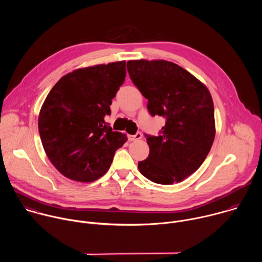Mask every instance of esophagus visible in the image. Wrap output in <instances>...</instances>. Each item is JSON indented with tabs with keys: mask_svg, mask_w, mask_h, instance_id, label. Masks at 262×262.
Instances as JSON below:
<instances>
[{
	"mask_svg": "<svg viewBox=\"0 0 262 262\" xmlns=\"http://www.w3.org/2000/svg\"><path fill=\"white\" fill-rule=\"evenodd\" d=\"M127 138H128L129 141H137V140H140V139L142 138V134H141V133H137V134L134 135V136L128 135Z\"/></svg>",
	"mask_w": 262,
	"mask_h": 262,
	"instance_id": "esophagus-1",
	"label": "esophagus"
}]
</instances>
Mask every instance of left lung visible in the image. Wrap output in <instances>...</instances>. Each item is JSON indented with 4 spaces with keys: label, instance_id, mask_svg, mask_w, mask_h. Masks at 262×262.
Listing matches in <instances>:
<instances>
[{
    "label": "left lung",
    "instance_id": "8db88e82",
    "mask_svg": "<svg viewBox=\"0 0 262 262\" xmlns=\"http://www.w3.org/2000/svg\"><path fill=\"white\" fill-rule=\"evenodd\" d=\"M130 80L147 98L151 116L166 118L160 135H145L149 156L139 162L142 175L159 184L179 182L199 169L214 140L211 95L199 80L165 60H130Z\"/></svg>",
    "mask_w": 262,
    "mask_h": 262
}]
</instances>
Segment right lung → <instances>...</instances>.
Listing matches in <instances>:
<instances>
[{"label": "right lung", "mask_w": 262, "mask_h": 262, "mask_svg": "<svg viewBox=\"0 0 262 262\" xmlns=\"http://www.w3.org/2000/svg\"><path fill=\"white\" fill-rule=\"evenodd\" d=\"M126 76L125 61L80 68L62 77L38 117L45 151L65 177L91 182L106 173L127 137L104 121Z\"/></svg>", "instance_id": "right-lung-1"}]
</instances>
